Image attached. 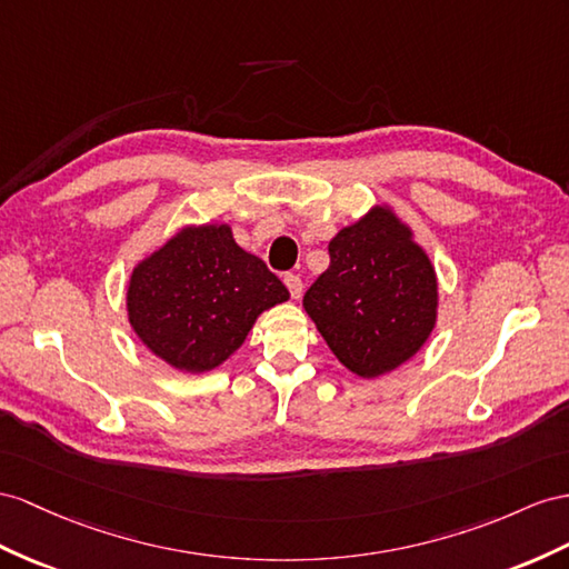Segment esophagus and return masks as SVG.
<instances>
[{"mask_svg":"<svg viewBox=\"0 0 569 569\" xmlns=\"http://www.w3.org/2000/svg\"><path fill=\"white\" fill-rule=\"evenodd\" d=\"M283 281H286V286L290 290V296H293V298L302 296V279H300L298 273H286Z\"/></svg>","mask_w":569,"mask_h":569,"instance_id":"34e87169","label":"esophagus"}]
</instances>
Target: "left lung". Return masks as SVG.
Instances as JSON below:
<instances>
[{
    "instance_id": "8db88e82",
    "label": "left lung",
    "mask_w": 569,
    "mask_h": 569,
    "mask_svg": "<svg viewBox=\"0 0 569 569\" xmlns=\"http://www.w3.org/2000/svg\"><path fill=\"white\" fill-rule=\"evenodd\" d=\"M302 305L348 370L380 377L428 341L437 315L435 269L409 228L375 209L329 242V267Z\"/></svg>"
}]
</instances>
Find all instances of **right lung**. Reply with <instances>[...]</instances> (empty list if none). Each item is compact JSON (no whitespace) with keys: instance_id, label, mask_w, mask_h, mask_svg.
<instances>
[{"instance_id":"add662e5","label":"right lung","mask_w":569,"mask_h":569,"mask_svg":"<svg viewBox=\"0 0 569 569\" xmlns=\"http://www.w3.org/2000/svg\"><path fill=\"white\" fill-rule=\"evenodd\" d=\"M288 300V288L228 226L184 228L143 259L129 281L137 337L184 372H207L238 351L259 312Z\"/></svg>"}]
</instances>
